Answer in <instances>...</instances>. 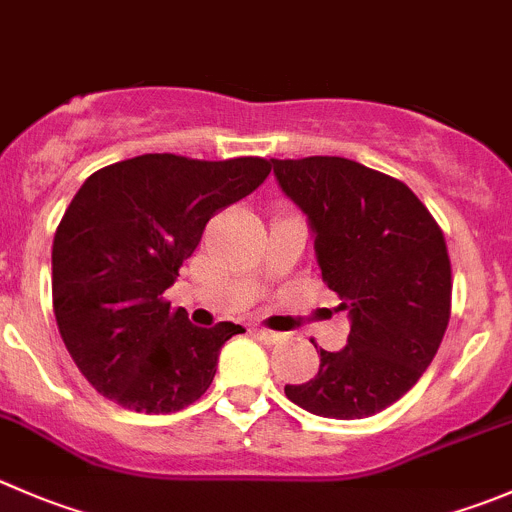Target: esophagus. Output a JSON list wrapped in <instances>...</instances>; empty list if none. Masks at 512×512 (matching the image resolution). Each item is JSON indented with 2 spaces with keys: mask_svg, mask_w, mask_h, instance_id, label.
Instances as JSON below:
<instances>
[{
  "mask_svg": "<svg viewBox=\"0 0 512 512\" xmlns=\"http://www.w3.org/2000/svg\"><path fill=\"white\" fill-rule=\"evenodd\" d=\"M257 335H260L265 342H277V340H282V332L270 330V327H257Z\"/></svg>",
  "mask_w": 512,
  "mask_h": 512,
  "instance_id": "obj_1",
  "label": "esophagus"
}]
</instances>
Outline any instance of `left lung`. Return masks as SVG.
Returning <instances> with one entry per match:
<instances>
[{
    "mask_svg": "<svg viewBox=\"0 0 512 512\" xmlns=\"http://www.w3.org/2000/svg\"><path fill=\"white\" fill-rule=\"evenodd\" d=\"M272 167L310 220L322 282L352 320L347 345L320 347L317 375L285 385V395L322 418H370L413 388L448 330L445 235L405 182L360 162L302 157Z\"/></svg>",
    "mask_w": 512,
    "mask_h": 512,
    "instance_id": "left-lung-1",
    "label": "left lung"
}]
</instances>
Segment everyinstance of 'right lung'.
<instances>
[{
	"label": "right lung",
	"instance_id": "1",
	"mask_svg": "<svg viewBox=\"0 0 512 512\" xmlns=\"http://www.w3.org/2000/svg\"><path fill=\"white\" fill-rule=\"evenodd\" d=\"M262 157L140 155L87 177L52 245L59 335L99 395L132 413H177L205 395L220 347L245 327H195L165 290L207 222L270 175Z\"/></svg>",
	"mask_w": 512,
	"mask_h": 512
}]
</instances>
